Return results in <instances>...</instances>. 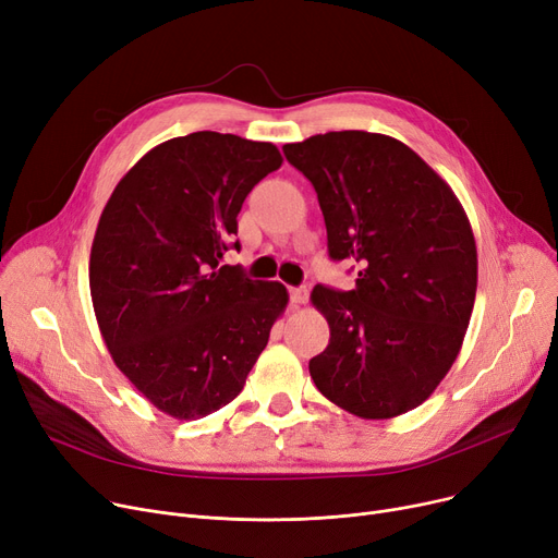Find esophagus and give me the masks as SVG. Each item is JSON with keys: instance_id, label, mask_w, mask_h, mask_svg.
<instances>
[{"instance_id": "34e87169", "label": "esophagus", "mask_w": 558, "mask_h": 558, "mask_svg": "<svg viewBox=\"0 0 558 558\" xmlns=\"http://www.w3.org/2000/svg\"><path fill=\"white\" fill-rule=\"evenodd\" d=\"M289 299L294 305H303L310 299V289L303 287V284L301 287H289Z\"/></svg>"}]
</instances>
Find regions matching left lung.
Segmentation results:
<instances>
[{
	"label": "left lung",
	"instance_id": "left-lung-1",
	"mask_svg": "<svg viewBox=\"0 0 558 558\" xmlns=\"http://www.w3.org/2000/svg\"><path fill=\"white\" fill-rule=\"evenodd\" d=\"M282 151L316 190L330 257L360 267L355 289H312L330 343L310 375L350 414L400 416L432 396L471 324V221L441 175L396 137L330 131Z\"/></svg>",
	"mask_w": 558,
	"mask_h": 558
}]
</instances>
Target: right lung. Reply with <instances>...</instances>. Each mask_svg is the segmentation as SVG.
Wrapping results in <instances>:
<instances>
[{
  "label": "right lung",
  "mask_w": 558,
  "mask_h": 558,
  "mask_svg": "<svg viewBox=\"0 0 558 558\" xmlns=\"http://www.w3.org/2000/svg\"><path fill=\"white\" fill-rule=\"evenodd\" d=\"M282 165L271 142L198 131L117 183L90 253L101 337L160 412L196 421L240 396L289 294L221 264L248 192Z\"/></svg>",
  "instance_id": "obj_1"
}]
</instances>
